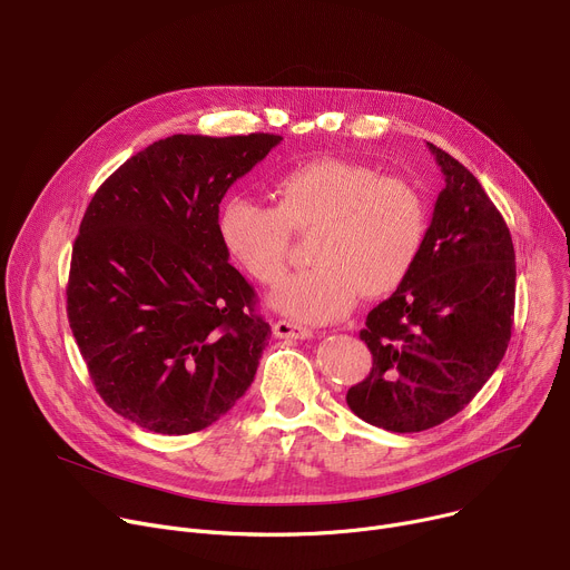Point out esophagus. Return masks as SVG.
I'll list each match as a JSON object with an SVG mask.
<instances>
[{"mask_svg":"<svg viewBox=\"0 0 570 570\" xmlns=\"http://www.w3.org/2000/svg\"><path fill=\"white\" fill-rule=\"evenodd\" d=\"M273 332H275L277 338H308V336H314L312 330L299 327V325H295L291 321H275Z\"/></svg>","mask_w":570,"mask_h":570,"instance_id":"34e87169","label":"esophagus"}]
</instances>
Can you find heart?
I'll return each mask as SVG.
<instances>
[{"label": "heart", "mask_w": 570, "mask_h": 570, "mask_svg": "<svg viewBox=\"0 0 570 570\" xmlns=\"http://www.w3.org/2000/svg\"><path fill=\"white\" fill-rule=\"evenodd\" d=\"M275 206L247 197L223 204L218 232L232 262L258 284H275L291 234H308L314 266L279 282L271 304L284 316L323 325L343 318L356 295L395 291L416 266L428 236V206L416 186L371 166L316 159L273 184Z\"/></svg>", "instance_id": "obj_1"}]
</instances>
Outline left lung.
Here are the masks:
<instances>
[{
	"label": "left lung",
	"instance_id": "left-lung-1",
	"mask_svg": "<svg viewBox=\"0 0 570 570\" xmlns=\"http://www.w3.org/2000/svg\"><path fill=\"white\" fill-rule=\"evenodd\" d=\"M428 145L445 188L416 266L358 332L373 368L345 395L361 421L400 434L436 428L469 404L495 373L513 325L509 227L475 175Z\"/></svg>",
	"mask_w": 570,
	"mask_h": 570
}]
</instances>
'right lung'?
Masks as SVG:
<instances>
[{
    "label": "right lung",
    "instance_id": "add662e5",
    "mask_svg": "<svg viewBox=\"0 0 570 570\" xmlns=\"http://www.w3.org/2000/svg\"><path fill=\"white\" fill-rule=\"evenodd\" d=\"M282 136L175 134L125 161L92 195L72 245L68 321L116 413L157 434L216 423L249 389L271 325L227 262V188Z\"/></svg>",
    "mask_w": 570,
    "mask_h": 570
}]
</instances>
